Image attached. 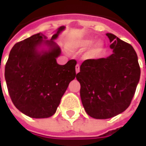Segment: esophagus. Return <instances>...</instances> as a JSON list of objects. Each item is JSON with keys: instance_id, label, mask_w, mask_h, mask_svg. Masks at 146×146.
I'll use <instances>...</instances> for the list:
<instances>
[{"instance_id": "1", "label": "esophagus", "mask_w": 146, "mask_h": 146, "mask_svg": "<svg viewBox=\"0 0 146 146\" xmlns=\"http://www.w3.org/2000/svg\"><path fill=\"white\" fill-rule=\"evenodd\" d=\"M79 71H80V65L79 64H77L76 66V73H79Z\"/></svg>"}]
</instances>
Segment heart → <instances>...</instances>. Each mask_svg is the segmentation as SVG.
<instances>
[{
  "label": "heart",
  "instance_id": "heart-1",
  "mask_svg": "<svg viewBox=\"0 0 146 146\" xmlns=\"http://www.w3.org/2000/svg\"><path fill=\"white\" fill-rule=\"evenodd\" d=\"M94 43V40L92 38H85V39H82L80 40H78L74 44V46L76 47H80V48H86L91 46ZM102 48V42H98L96 44H95V47L94 48V51H99L101 48Z\"/></svg>",
  "mask_w": 146,
  "mask_h": 146
}]
</instances>
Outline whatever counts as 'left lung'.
Masks as SVG:
<instances>
[{"label":"left lung","mask_w":146,"mask_h":146,"mask_svg":"<svg viewBox=\"0 0 146 146\" xmlns=\"http://www.w3.org/2000/svg\"><path fill=\"white\" fill-rule=\"evenodd\" d=\"M106 36L113 54L84 61L76 74L83 106L95 119H109L125 111L141 74L138 56L131 45L112 33Z\"/></svg>","instance_id":"obj_1"}]
</instances>
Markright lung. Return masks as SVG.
Returning <instances> with one entry per match:
<instances>
[{
    "label": "right lung",
    "mask_w": 146,
    "mask_h": 146,
    "mask_svg": "<svg viewBox=\"0 0 146 146\" xmlns=\"http://www.w3.org/2000/svg\"><path fill=\"white\" fill-rule=\"evenodd\" d=\"M64 29L59 27L50 40L39 33L16 43L5 65V80L11 101L32 118L54 115L69 84L76 76L75 59L62 66L56 62L61 50L54 40ZM42 44L48 46V51L38 52Z\"/></svg>",
    "instance_id": "add662e5"
}]
</instances>
